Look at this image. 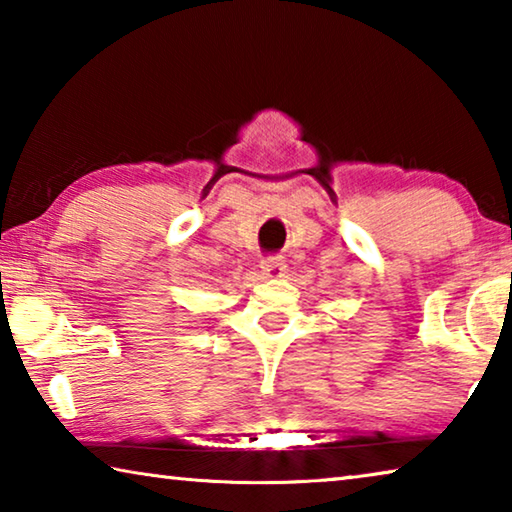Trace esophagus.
I'll return each mask as SVG.
<instances>
[{
  "label": "esophagus",
  "mask_w": 512,
  "mask_h": 512,
  "mask_svg": "<svg viewBox=\"0 0 512 512\" xmlns=\"http://www.w3.org/2000/svg\"><path fill=\"white\" fill-rule=\"evenodd\" d=\"M284 271H287V264L280 257H266L262 259V273L266 277H282Z\"/></svg>",
  "instance_id": "obj_1"
}]
</instances>
